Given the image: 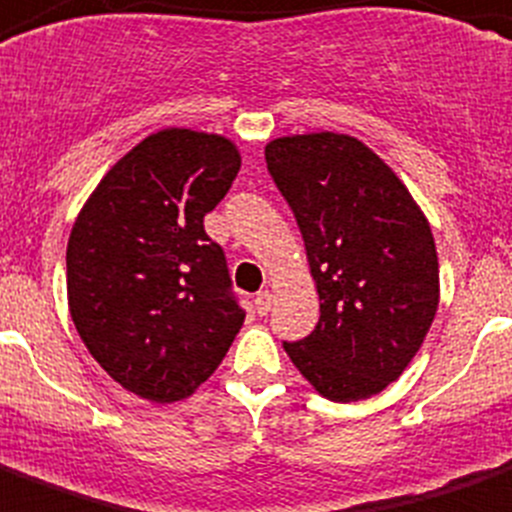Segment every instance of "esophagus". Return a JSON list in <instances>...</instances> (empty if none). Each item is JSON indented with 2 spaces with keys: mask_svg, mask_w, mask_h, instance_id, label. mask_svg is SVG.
<instances>
[{
  "mask_svg": "<svg viewBox=\"0 0 512 512\" xmlns=\"http://www.w3.org/2000/svg\"><path fill=\"white\" fill-rule=\"evenodd\" d=\"M270 302H273V294H270V292L257 294V297H255L257 315H268L270 313Z\"/></svg>",
  "mask_w": 512,
  "mask_h": 512,
  "instance_id": "1",
  "label": "esophagus"
}]
</instances>
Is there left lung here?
I'll return each mask as SVG.
<instances>
[{
  "instance_id": "left-lung-1",
  "label": "left lung",
  "mask_w": 512,
  "mask_h": 512,
  "mask_svg": "<svg viewBox=\"0 0 512 512\" xmlns=\"http://www.w3.org/2000/svg\"><path fill=\"white\" fill-rule=\"evenodd\" d=\"M273 184L305 239L321 318L284 342L299 373L334 402L400 378L439 305L429 220L400 178L352 136H284L265 147Z\"/></svg>"
}]
</instances>
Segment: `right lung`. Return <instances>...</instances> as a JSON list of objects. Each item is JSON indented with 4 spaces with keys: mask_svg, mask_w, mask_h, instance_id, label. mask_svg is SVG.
Returning <instances> with one entry per match:
<instances>
[{
    "mask_svg": "<svg viewBox=\"0 0 512 512\" xmlns=\"http://www.w3.org/2000/svg\"><path fill=\"white\" fill-rule=\"evenodd\" d=\"M239 165L223 136L157 131L112 165L73 226L65 260L78 336L144 400L189 397L242 328L226 252L205 231Z\"/></svg>",
    "mask_w": 512,
    "mask_h": 512,
    "instance_id": "right-lung-1",
    "label": "right lung"
}]
</instances>
